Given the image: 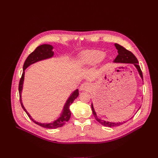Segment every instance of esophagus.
I'll return each mask as SVG.
<instances>
[{
  "mask_svg": "<svg viewBox=\"0 0 158 158\" xmlns=\"http://www.w3.org/2000/svg\"><path fill=\"white\" fill-rule=\"evenodd\" d=\"M90 89V84L89 83H83L81 84L80 86V91H84V90H89Z\"/></svg>",
  "mask_w": 158,
  "mask_h": 158,
  "instance_id": "esophagus-1",
  "label": "esophagus"
}]
</instances>
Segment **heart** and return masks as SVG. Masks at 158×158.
Instances as JSON below:
<instances>
[{
    "instance_id": "b5f03b06",
    "label": "heart",
    "mask_w": 158,
    "mask_h": 158,
    "mask_svg": "<svg viewBox=\"0 0 158 158\" xmlns=\"http://www.w3.org/2000/svg\"><path fill=\"white\" fill-rule=\"evenodd\" d=\"M106 56V52L102 51L91 50L83 52L79 57L78 63L80 66H94L100 63Z\"/></svg>"
}]
</instances>
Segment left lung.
I'll return each instance as SVG.
<instances>
[{"label": "left lung", "mask_w": 158, "mask_h": 158, "mask_svg": "<svg viewBox=\"0 0 158 158\" xmlns=\"http://www.w3.org/2000/svg\"><path fill=\"white\" fill-rule=\"evenodd\" d=\"M114 47H116V49L118 50V55L117 56L115 59L113 60V63H121V64H133L134 66H135L136 69H137V70L138 72V74H139V75L140 76V78L143 80L142 73V70L140 69V66L138 65V59H136V57L134 55L131 51H128L123 46L120 45L119 44H114ZM92 109L94 116L95 117V119H96L98 122H99L100 124H101V125H102L105 127H115L120 126V125H123V124L125 123L128 121V120H127V121H123V122L113 123V122L104 121V120H102V119L99 118L98 117L97 114H96V113H95V111L94 108L93 103H92Z\"/></svg>", "instance_id": "8db88e82"}]
</instances>
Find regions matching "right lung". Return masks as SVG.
<instances>
[{"label":"right lung","mask_w":158,"mask_h":158,"mask_svg":"<svg viewBox=\"0 0 158 158\" xmlns=\"http://www.w3.org/2000/svg\"><path fill=\"white\" fill-rule=\"evenodd\" d=\"M53 46L49 45V44H43L40 46H38L37 48L35 49L34 51H33L31 53L27 56V58L25 60V63L23 66V73L22 75V77L20 80V83H19V94H20V101L22 107L24 110V111L27 113L28 117H30L31 120L34 122L37 125H40L42 127L47 128H56L63 127L64 124L69 121V120L71 116V112L70 111V105L73 103L74 99L78 96L79 92L78 89H76L74 92L70 94V96L69 97L68 99L66 100V102L63 107V109L62 111V113H60V116L56 118L53 121L50 123H40L35 121L31 116L30 114V113L27 111V110L24 107L22 103V92L23 89V80H24V76H25V70L26 69L29 67V66L33 64H34L37 62L46 60L48 59H51L54 56V52L52 51L53 49Z\"/></svg>","instance_id":"obj_1"}]
</instances>
